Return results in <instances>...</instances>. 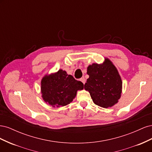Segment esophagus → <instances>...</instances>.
Masks as SVG:
<instances>
[{
	"mask_svg": "<svg viewBox=\"0 0 152 152\" xmlns=\"http://www.w3.org/2000/svg\"><path fill=\"white\" fill-rule=\"evenodd\" d=\"M80 80L82 82V83H83L84 84L86 83V79H85V78L84 77H82L81 79H80Z\"/></svg>",
	"mask_w": 152,
	"mask_h": 152,
	"instance_id": "esophagus-1",
	"label": "esophagus"
}]
</instances>
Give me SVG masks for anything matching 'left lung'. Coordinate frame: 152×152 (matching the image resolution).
<instances>
[{"instance_id":"8db88e82","label":"left lung","mask_w":152,"mask_h":152,"mask_svg":"<svg viewBox=\"0 0 152 152\" xmlns=\"http://www.w3.org/2000/svg\"><path fill=\"white\" fill-rule=\"evenodd\" d=\"M89 75L84 89L90 93L94 104L107 108L118 102L122 93V82L112 61L105 59L103 64L93 63L87 67Z\"/></svg>"}]
</instances>
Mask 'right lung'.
I'll return each mask as SVG.
<instances>
[{"instance_id":"right-lung-1","label":"right lung","mask_w":152,"mask_h":152,"mask_svg":"<svg viewBox=\"0 0 152 152\" xmlns=\"http://www.w3.org/2000/svg\"><path fill=\"white\" fill-rule=\"evenodd\" d=\"M84 89V84L59 70L56 73L45 75L41 81V93L44 102L53 107L70 104L75 98L78 90Z\"/></svg>"}]
</instances>
